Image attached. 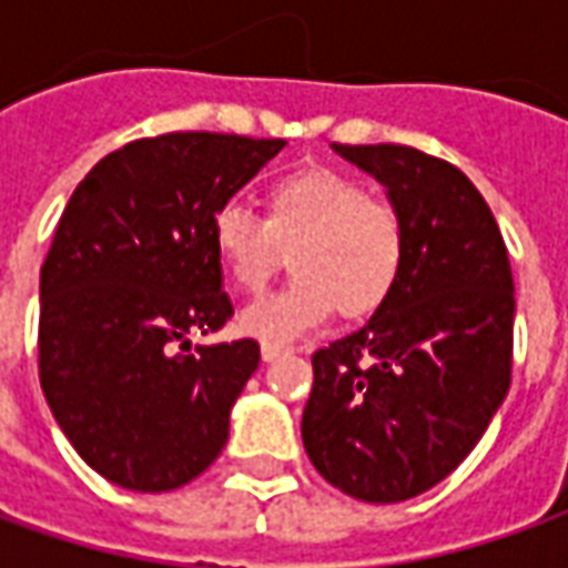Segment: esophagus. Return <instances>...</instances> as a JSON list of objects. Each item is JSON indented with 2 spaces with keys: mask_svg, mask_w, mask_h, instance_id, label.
Returning <instances> with one entry per match:
<instances>
[{
  "mask_svg": "<svg viewBox=\"0 0 568 568\" xmlns=\"http://www.w3.org/2000/svg\"><path fill=\"white\" fill-rule=\"evenodd\" d=\"M288 353H292V349L283 344H261V358H264V362H276V358L288 356Z\"/></svg>",
  "mask_w": 568,
  "mask_h": 568,
  "instance_id": "1",
  "label": "esophagus"
}]
</instances>
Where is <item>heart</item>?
Listing matches in <instances>:
<instances>
[{
  "label": "heart",
  "instance_id": "obj_1",
  "mask_svg": "<svg viewBox=\"0 0 568 568\" xmlns=\"http://www.w3.org/2000/svg\"><path fill=\"white\" fill-rule=\"evenodd\" d=\"M212 248L227 280L258 295L288 255L295 280L240 316V328L267 344H288L328 320H365L393 297L405 271V222L389 200L334 170L280 179L264 197V219L224 206L212 219Z\"/></svg>",
  "mask_w": 568,
  "mask_h": 568
}]
</instances>
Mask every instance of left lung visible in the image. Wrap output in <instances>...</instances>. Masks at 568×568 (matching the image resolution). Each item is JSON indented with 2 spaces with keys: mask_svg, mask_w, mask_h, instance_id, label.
Masks as SVG:
<instances>
[{
  "mask_svg": "<svg viewBox=\"0 0 568 568\" xmlns=\"http://www.w3.org/2000/svg\"><path fill=\"white\" fill-rule=\"evenodd\" d=\"M334 151L386 185L405 271L358 332L313 353L301 438L332 487L389 505L450 475L505 402L511 264L487 200L453 163L393 142Z\"/></svg>",
  "mask_w": 568,
  "mask_h": 568,
  "instance_id": "8db88e82",
  "label": "left lung"
}]
</instances>
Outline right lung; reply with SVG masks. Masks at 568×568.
I'll return each instance as SVG.
<instances>
[{"mask_svg":"<svg viewBox=\"0 0 568 568\" xmlns=\"http://www.w3.org/2000/svg\"><path fill=\"white\" fill-rule=\"evenodd\" d=\"M283 145L206 130L133 140L60 215L39 283V381L69 444L118 487H182L227 444L258 341L187 337L234 316L212 219Z\"/></svg>","mask_w":568,"mask_h":568,"instance_id":"obj_1","label":"right lung"}]
</instances>
